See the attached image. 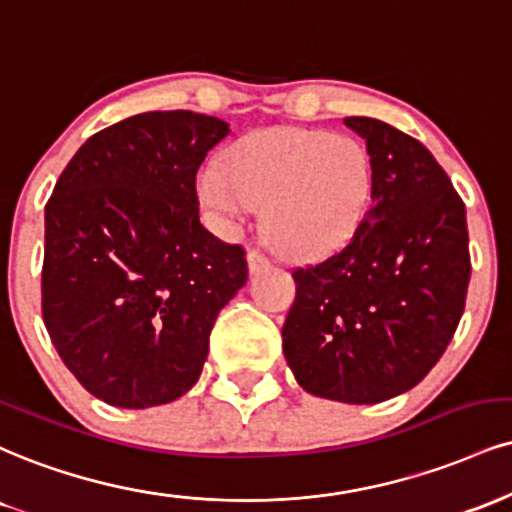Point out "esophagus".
<instances>
[{"mask_svg":"<svg viewBox=\"0 0 512 512\" xmlns=\"http://www.w3.org/2000/svg\"><path fill=\"white\" fill-rule=\"evenodd\" d=\"M267 267H269V260L262 255V252H257V250H250L248 252V269H250V274H260L262 269H267Z\"/></svg>","mask_w":512,"mask_h":512,"instance_id":"esophagus-1","label":"esophagus"}]
</instances>
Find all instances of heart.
Wrapping results in <instances>:
<instances>
[{"instance_id":"1","label":"heart","mask_w":512,"mask_h":512,"mask_svg":"<svg viewBox=\"0 0 512 512\" xmlns=\"http://www.w3.org/2000/svg\"><path fill=\"white\" fill-rule=\"evenodd\" d=\"M197 197L224 229H238L264 207L276 248L293 260L341 250L365 224L374 200V162L353 135L267 128L229 147L224 166L209 164Z\"/></svg>"}]
</instances>
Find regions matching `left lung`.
<instances>
[{
    "label": "left lung",
    "instance_id": "8db88e82",
    "mask_svg": "<svg viewBox=\"0 0 512 512\" xmlns=\"http://www.w3.org/2000/svg\"><path fill=\"white\" fill-rule=\"evenodd\" d=\"M374 200L355 238L293 272L283 355L307 393L369 405L427 377L458 329L470 283L465 205L420 140L367 116Z\"/></svg>",
    "mask_w": 512,
    "mask_h": 512
}]
</instances>
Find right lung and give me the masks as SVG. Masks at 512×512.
<instances>
[{"label":"right lung","mask_w":512,"mask_h":512,"mask_svg":"<svg viewBox=\"0 0 512 512\" xmlns=\"http://www.w3.org/2000/svg\"><path fill=\"white\" fill-rule=\"evenodd\" d=\"M229 123L145 112L80 145L45 207L42 319L64 365L116 408L181 398L217 315L248 281L200 224L195 176Z\"/></svg>","instance_id":"add662e5"}]
</instances>
